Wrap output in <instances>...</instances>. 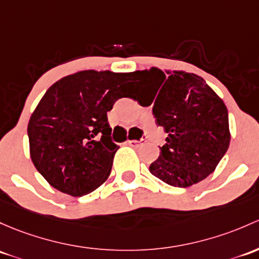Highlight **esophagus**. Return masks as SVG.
Segmentation results:
<instances>
[{
  "label": "esophagus",
  "instance_id": "1",
  "mask_svg": "<svg viewBox=\"0 0 259 259\" xmlns=\"http://www.w3.org/2000/svg\"><path fill=\"white\" fill-rule=\"evenodd\" d=\"M126 143H127V145L133 146V148H138V146H140V145H143V144H145L146 141L144 140V139H141V140H127Z\"/></svg>",
  "mask_w": 259,
  "mask_h": 259
}]
</instances>
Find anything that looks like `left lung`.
<instances>
[{
  "label": "left lung",
  "instance_id": "left-lung-1",
  "mask_svg": "<svg viewBox=\"0 0 259 259\" xmlns=\"http://www.w3.org/2000/svg\"><path fill=\"white\" fill-rule=\"evenodd\" d=\"M159 68L137 70L138 87L155 89L144 100L159 126L167 133L150 172L174 187H189L212 174L230 145L228 111L221 98L198 75ZM139 102V100H138Z\"/></svg>",
  "mask_w": 259,
  "mask_h": 259
}]
</instances>
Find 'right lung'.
Listing matches in <instances>:
<instances>
[{
  "mask_svg": "<svg viewBox=\"0 0 259 259\" xmlns=\"http://www.w3.org/2000/svg\"><path fill=\"white\" fill-rule=\"evenodd\" d=\"M137 87L134 72L91 69L63 77L46 92L27 133L32 162L51 186L80 197L107 181L119 149L107 113Z\"/></svg>",
  "mask_w": 259,
  "mask_h": 259,
  "instance_id": "right-lung-1",
  "label": "right lung"
}]
</instances>
